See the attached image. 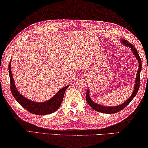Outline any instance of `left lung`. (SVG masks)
Instances as JSON below:
<instances>
[{
  "mask_svg": "<svg viewBox=\"0 0 148 148\" xmlns=\"http://www.w3.org/2000/svg\"><path fill=\"white\" fill-rule=\"evenodd\" d=\"M122 42L125 46H127V47L131 48L132 52H133V54H134L135 57L136 58V59L138 60V64H139L138 70L136 77V81H135L136 84L134 86V91H133L132 95L130 96V98L128 99V100H127V101H126L125 102L121 104V105L115 106V107H106V106H101L100 104L96 103L95 102H94L93 101H92V100L90 98V96H89V91L87 90L86 94V100L87 101V103H88V105L90 106L94 110L98 111V112H101L103 113H116L119 112V111H120L121 110H123L126 106H127L128 104H129L130 101L132 100V99L134 98L136 95L138 91L139 90L140 83V71H141V69H142L141 59H140V56L138 54V52L137 51L136 48L134 46L131 44V43H130L129 41H127V40H125V39L122 40Z\"/></svg>",
  "mask_w": 148,
  "mask_h": 148,
  "instance_id": "8db88e82",
  "label": "left lung"
}]
</instances>
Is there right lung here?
Here are the masks:
<instances>
[{
  "mask_svg": "<svg viewBox=\"0 0 148 148\" xmlns=\"http://www.w3.org/2000/svg\"><path fill=\"white\" fill-rule=\"evenodd\" d=\"M11 61L10 62L8 69H9V75L10 80V90L12 96L16 99V100L27 110L29 112L35 115H48L50 113H52L58 110V109L60 107L61 103L64 99V93L66 89L68 88L69 85L62 88L61 90L58 92V93L55 96H53L50 100L45 102H35V101H31L23 97L19 92L17 90V88L14 84V81L12 77V74L11 72Z\"/></svg>",
  "mask_w": 148,
  "mask_h": 148,
  "instance_id": "right-lung-1",
  "label": "right lung"
}]
</instances>
